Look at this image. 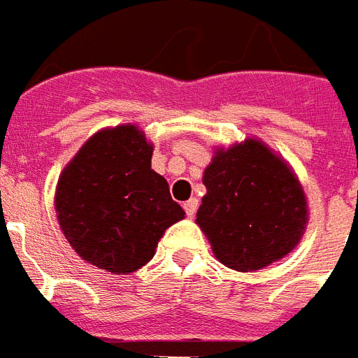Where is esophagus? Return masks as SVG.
Listing matches in <instances>:
<instances>
[{
  "label": "esophagus",
  "instance_id": "obj_1",
  "mask_svg": "<svg viewBox=\"0 0 358 358\" xmlns=\"http://www.w3.org/2000/svg\"><path fill=\"white\" fill-rule=\"evenodd\" d=\"M182 208H185V211H187L189 217H194L196 211H198V200H196V198H190L189 201L182 203Z\"/></svg>",
  "mask_w": 358,
  "mask_h": 358
}]
</instances>
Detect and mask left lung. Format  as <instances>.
Returning a JSON list of instances; mask_svg holds the SVG:
<instances>
[{
  "mask_svg": "<svg viewBox=\"0 0 358 358\" xmlns=\"http://www.w3.org/2000/svg\"><path fill=\"white\" fill-rule=\"evenodd\" d=\"M196 222L228 268L255 271L283 259L298 245L308 203L291 168L264 143L247 139L217 150L203 171Z\"/></svg>",
  "mask_w": 358,
  "mask_h": 358,
  "instance_id": "1",
  "label": "left lung"
}]
</instances>
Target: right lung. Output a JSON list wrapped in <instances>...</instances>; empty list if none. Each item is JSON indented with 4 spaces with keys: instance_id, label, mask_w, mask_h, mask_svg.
I'll use <instances>...</instances> for the list:
<instances>
[{
    "instance_id": "add662e5",
    "label": "right lung",
    "mask_w": 358,
    "mask_h": 358,
    "mask_svg": "<svg viewBox=\"0 0 358 358\" xmlns=\"http://www.w3.org/2000/svg\"><path fill=\"white\" fill-rule=\"evenodd\" d=\"M152 147L136 126L101 130L62 171L56 215L80 259L113 273L147 264L166 228L185 217L168 181L150 169Z\"/></svg>"
}]
</instances>
